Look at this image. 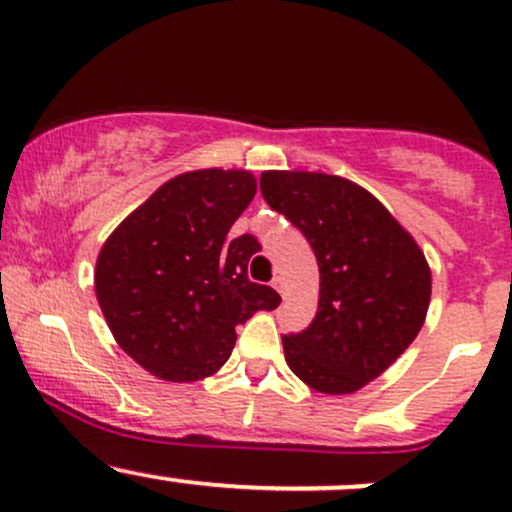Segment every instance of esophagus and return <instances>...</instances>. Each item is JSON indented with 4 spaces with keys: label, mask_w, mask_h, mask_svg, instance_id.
<instances>
[{
    "label": "esophagus",
    "mask_w": 512,
    "mask_h": 512,
    "mask_svg": "<svg viewBox=\"0 0 512 512\" xmlns=\"http://www.w3.org/2000/svg\"><path fill=\"white\" fill-rule=\"evenodd\" d=\"M272 286H274V289L279 291V294L286 296V284H284V277H282V274H279V277H274V279H272Z\"/></svg>",
    "instance_id": "esophagus-1"
}]
</instances>
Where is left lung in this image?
I'll return each instance as SVG.
<instances>
[{"instance_id":"left-lung-1","label":"left lung","mask_w":512,"mask_h":512,"mask_svg":"<svg viewBox=\"0 0 512 512\" xmlns=\"http://www.w3.org/2000/svg\"><path fill=\"white\" fill-rule=\"evenodd\" d=\"M260 192L313 247L318 313L282 335L291 372L311 389L352 393L389 369L423 328L430 267L367 189L333 174L262 172Z\"/></svg>"}]
</instances>
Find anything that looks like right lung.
Returning a JSON list of instances; mask_svg holds the SVG:
<instances>
[{
  "instance_id": "obj_1",
  "label": "right lung",
  "mask_w": 512,
  "mask_h": 512,
  "mask_svg": "<svg viewBox=\"0 0 512 512\" xmlns=\"http://www.w3.org/2000/svg\"><path fill=\"white\" fill-rule=\"evenodd\" d=\"M257 182L243 170L184 172L138 206L99 252L97 299L126 355L165 381L221 369L235 325L274 311L282 296L247 277L252 235L226 243Z\"/></svg>"
}]
</instances>
